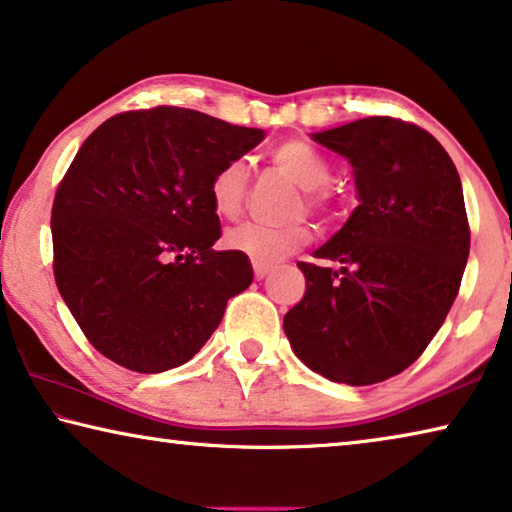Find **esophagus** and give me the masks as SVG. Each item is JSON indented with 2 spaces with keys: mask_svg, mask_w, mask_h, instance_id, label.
I'll return each mask as SVG.
<instances>
[{
  "mask_svg": "<svg viewBox=\"0 0 512 512\" xmlns=\"http://www.w3.org/2000/svg\"><path fill=\"white\" fill-rule=\"evenodd\" d=\"M253 271H255V278L257 280H264L266 275L271 273V266L269 264H253Z\"/></svg>",
  "mask_w": 512,
  "mask_h": 512,
  "instance_id": "34e87169",
  "label": "esophagus"
}]
</instances>
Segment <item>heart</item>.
Segmentation results:
<instances>
[{"label":"heart","instance_id":"b5f03b06","mask_svg":"<svg viewBox=\"0 0 512 512\" xmlns=\"http://www.w3.org/2000/svg\"><path fill=\"white\" fill-rule=\"evenodd\" d=\"M273 166L287 175L291 182L305 191L307 202L312 207H326L330 193L326 184L330 182L332 170L326 157L314 150L305 141H285L275 145L271 152ZM248 191V164L246 159H230L216 170L209 182V198L218 216L234 218L241 214ZM310 237L305 225L273 227L264 223H241L225 234V246L232 253L248 257L255 264H271L275 259L289 255L291 250Z\"/></svg>","mask_w":512,"mask_h":512}]
</instances>
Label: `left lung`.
I'll use <instances>...</instances> for the list:
<instances>
[{"mask_svg": "<svg viewBox=\"0 0 512 512\" xmlns=\"http://www.w3.org/2000/svg\"><path fill=\"white\" fill-rule=\"evenodd\" d=\"M312 139L348 159L360 202L314 250L319 262H298L307 289L285 335L332 383H383L426 351L458 296L469 257L458 170L426 129L387 116Z\"/></svg>", "mask_w": 512, "mask_h": 512, "instance_id": "1", "label": "left lung"}]
</instances>
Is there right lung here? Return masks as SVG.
I'll use <instances>...</instances> for the list:
<instances>
[{
	"label": "right lung",
	"mask_w": 512,
	"mask_h": 512,
	"mask_svg": "<svg viewBox=\"0 0 512 512\" xmlns=\"http://www.w3.org/2000/svg\"><path fill=\"white\" fill-rule=\"evenodd\" d=\"M264 129L154 107L118 113L72 159L52 207L54 278L104 358L139 373L180 367L253 282L250 259L214 250L209 182Z\"/></svg>",
	"instance_id": "add662e5"
}]
</instances>
